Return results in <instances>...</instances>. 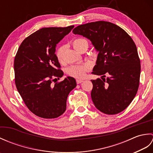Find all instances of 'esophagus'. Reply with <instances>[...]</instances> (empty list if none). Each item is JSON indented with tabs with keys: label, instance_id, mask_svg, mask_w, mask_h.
Wrapping results in <instances>:
<instances>
[{
	"label": "esophagus",
	"instance_id": "1",
	"mask_svg": "<svg viewBox=\"0 0 153 153\" xmlns=\"http://www.w3.org/2000/svg\"><path fill=\"white\" fill-rule=\"evenodd\" d=\"M76 82H77V84H79V83H81L83 82V80L79 79H76Z\"/></svg>",
	"mask_w": 153,
	"mask_h": 153
}]
</instances>
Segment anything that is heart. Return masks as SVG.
<instances>
[{
	"label": "heart",
	"instance_id": "1",
	"mask_svg": "<svg viewBox=\"0 0 153 153\" xmlns=\"http://www.w3.org/2000/svg\"><path fill=\"white\" fill-rule=\"evenodd\" d=\"M85 43H87V41L83 38L75 39L71 41V45L77 51H79L83 45ZM65 49H66V47L64 45H62V46L58 47L55 52L57 60L60 63L64 61V53ZM91 68V66L89 64H85L80 65V66H74L68 68V74L70 76L76 77V78H83L85 76L87 71L90 70Z\"/></svg>",
	"mask_w": 153,
	"mask_h": 153
}]
</instances>
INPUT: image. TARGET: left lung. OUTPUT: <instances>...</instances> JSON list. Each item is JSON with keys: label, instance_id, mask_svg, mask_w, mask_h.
Wrapping results in <instances>:
<instances>
[{"label": "left lung", "instance_id": "1", "mask_svg": "<svg viewBox=\"0 0 153 153\" xmlns=\"http://www.w3.org/2000/svg\"><path fill=\"white\" fill-rule=\"evenodd\" d=\"M73 33L89 39L99 53L92 74L101 79L91 80L94 105L106 114L121 112L134 99L139 85L141 64L134 41L123 29L105 21L78 25Z\"/></svg>", "mask_w": 153, "mask_h": 153}]
</instances>
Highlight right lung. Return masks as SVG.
<instances>
[{"label":"right lung","instance_id":"add662e5","mask_svg":"<svg viewBox=\"0 0 153 153\" xmlns=\"http://www.w3.org/2000/svg\"><path fill=\"white\" fill-rule=\"evenodd\" d=\"M74 25L44 27L25 38L14 59L15 83L29 110L43 118H55L66 111L70 92L76 87L72 77L53 85L62 77L55 51L56 45Z\"/></svg>","mask_w":153,"mask_h":153}]
</instances>
